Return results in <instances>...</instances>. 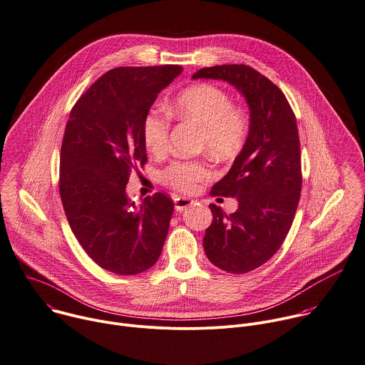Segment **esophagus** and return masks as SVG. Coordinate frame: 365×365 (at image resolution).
Wrapping results in <instances>:
<instances>
[{
    "instance_id": "1",
    "label": "esophagus",
    "mask_w": 365,
    "mask_h": 365,
    "mask_svg": "<svg viewBox=\"0 0 365 365\" xmlns=\"http://www.w3.org/2000/svg\"><path fill=\"white\" fill-rule=\"evenodd\" d=\"M192 203H193V200L189 199V197H185V196H176V197H175V207H176V210H179V212L185 210V209L189 207Z\"/></svg>"
}]
</instances>
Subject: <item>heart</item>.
Returning <instances> with one entry per match:
<instances>
[{
    "label": "heart",
    "instance_id": "heart-1",
    "mask_svg": "<svg viewBox=\"0 0 365 365\" xmlns=\"http://www.w3.org/2000/svg\"><path fill=\"white\" fill-rule=\"evenodd\" d=\"M169 111L200 128V149L217 159H229L244 148L250 133V118L244 110L232 104L229 94L213 84H195L172 101ZM169 115L158 108L148 111L143 120V142L153 155L168 149ZM212 176L207 160H173L159 170V182L175 190L190 193Z\"/></svg>",
    "mask_w": 365,
    "mask_h": 365
}]
</instances>
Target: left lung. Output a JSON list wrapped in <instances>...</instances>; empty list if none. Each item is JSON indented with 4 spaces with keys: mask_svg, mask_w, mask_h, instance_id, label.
<instances>
[{
    "mask_svg": "<svg viewBox=\"0 0 365 365\" xmlns=\"http://www.w3.org/2000/svg\"><path fill=\"white\" fill-rule=\"evenodd\" d=\"M193 78L225 80L251 108L247 143L212 196L236 197L237 210L213 215L203 237L209 261L230 274H247L269 261L291 229L302 189L297 118L282 90L247 64L200 68Z\"/></svg>",
    "mask_w": 365,
    "mask_h": 365,
    "instance_id": "obj_1",
    "label": "left lung"
}]
</instances>
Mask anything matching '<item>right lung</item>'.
Here are the masks:
<instances>
[{
	"mask_svg": "<svg viewBox=\"0 0 365 365\" xmlns=\"http://www.w3.org/2000/svg\"><path fill=\"white\" fill-rule=\"evenodd\" d=\"M180 73L173 64L108 70L70 111L60 153L63 207L86 254L117 275L152 268L168 236L173 200L156 192L136 206L126 185L148 162L145 115Z\"/></svg>",
	"mask_w": 365,
	"mask_h": 365,
	"instance_id": "add662e5",
	"label": "right lung"
}]
</instances>
